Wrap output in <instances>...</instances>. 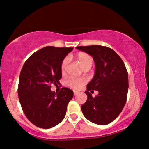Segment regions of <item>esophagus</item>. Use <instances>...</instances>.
<instances>
[{
    "label": "esophagus",
    "instance_id": "obj_1",
    "mask_svg": "<svg viewBox=\"0 0 149 149\" xmlns=\"http://www.w3.org/2000/svg\"><path fill=\"white\" fill-rule=\"evenodd\" d=\"M79 94V92L74 91V95H77V94Z\"/></svg>",
    "mask_w": 149,
    "mask_h": 149
}]
</instances>
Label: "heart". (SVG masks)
<instances>
[{
  "instance_id": "1",
  "label": "heart",
  "mask_w": 149,
  "mask_h": 149,
  "mask_svg": "<svg viewBox=\"0 0 149 149\" xmlns=\"http://www.w3.org/2000/svg\"><path fill=\"white\" fill-rule=\"evenodd\" d=\"M75 59L84 70L86 68H90L93 63L92 57L89 54L84 52H79L76 54ZM68 64V58H65L61 64V70L62 73H65ZM86 79L85 78H70L66 81V85L74 90H79L86 84Z\"/></svg>"
}]
</instances>
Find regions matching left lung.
Wrapping results in <instances>:
<instances>
[{"instance_id": "8db88e82", "label": "left lung", "mask_w": 149, "mask_h": 149, "mask_svg": "<svg viewBox=\"0 0 149 149\" xmlns=\"http://www.w3.org/2000/svg\"><path fill=\"white\" fill-rule=\"evenodd\" d=\"M93 57L95 74L87 85L85 92L88 99L81 105L83 114L95 124L105 125L114 120L126 103L128 93V72L122 59L107 46L92 45L77 46ZM98 90L99 94L92 97L88 92Z\"/></svg>"}]
</instances>
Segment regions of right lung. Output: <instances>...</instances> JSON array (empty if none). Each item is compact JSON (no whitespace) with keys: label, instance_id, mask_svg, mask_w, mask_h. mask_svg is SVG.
Instances as JSON below:
<instances>
[{"label":"right lung","instance_id":"obj_1","mask_svg":"<svg viewBox=\"0 0 149 149\" xmlns=\"http://www.w3.org/2000/svg\"><path fill=\"white\" fill-rule=\"evenodd\" d=\"M73 48L46 46L25 61L21 70L18 98L25 116L38 127L50 129L64 118L73 91L62 88L52 92L51 84L57 86L62 77L61 64Z\"/></svg>","mask_w":149,"mask_h":149}]
</instances>
